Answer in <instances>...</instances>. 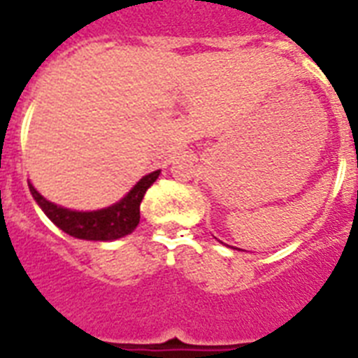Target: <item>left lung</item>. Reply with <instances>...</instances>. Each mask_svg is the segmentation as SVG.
Returning a JSON list of instances; mask_svg holds the SVG:
<instances>
[{
  "mask_svg": "<svg viewBox=\"0 0 358 358\" xmlns=\"http://www.w3.org/2000/svg\"><path fill=\"white\" fill-rule=\"evenodd\" d=\"M220 243H222V241H220Z\"/></svg>",
  "mask_w": 358,
  "mask_h": 358,
  "instance_id": "1",
  "label": "left lung"
}]
</instances>
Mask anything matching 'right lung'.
I'll use <instances>...</instances> for the list:
<instances>
[{"mask_svg":"<svg viewBox=\"0 0 358 358\" xmlns=\"http://www.w3.org/2000/svg\"><path fill=\"white\" fill-rule=\"evenodd\" d=\"M162 171H152L145 174L138 184L124 194L123 199L117 200L115 204L106 206V208L94 209V211H77V209L64 208L51 200H48L43 194L36 191L31 182H29V191L36 200L43 213L55 226L62 229L64 234L71 235L75 239L83 241H117L121 237H127L138 228L139 224V206L143 200L147 189L158 180Z\"/></svg>","mask_w":358,"mask_h":358,"instance_id":"add662e5","label":"right lung"}]
</instances>
